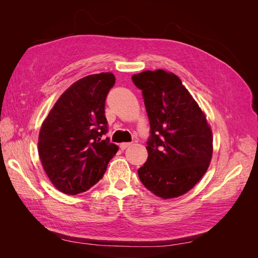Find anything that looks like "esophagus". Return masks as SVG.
I'll return each mask as SVG.
<instances>
[{"mask_svg":"<svg viewBox=\"0 0 258 258\" xmlns=\"http://www.w3.org/2000/svg\"><path fill=\"white\" fill-rule=\"evenodd\" d=\"M130 145H131V143H129V142H126V143H121V144H120V148H121V150L123 151V150H126L127 147H129Z\"/></svg>","mask_w":258,"mask_h":258,"instance_id":"1","label":"esophagus"}]
</instances>
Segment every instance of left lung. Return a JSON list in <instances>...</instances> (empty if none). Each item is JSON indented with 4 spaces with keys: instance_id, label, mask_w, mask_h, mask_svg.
<instances>
[{
    "instance_id": "obj_1",
    "label": "left lung",
    "mask_w": 258,
    "mask_h": 258,
    "mask_svg": "<svg viewBox=\"0 0 258 258\" xmlns=\"http://www.w3.org/2000/svg\"><path fill=\"white\" fill-rule=\"evenodd\" d=\"M150 120L148 157L138 170L146 188L163 199L182 196L204 176L213 153L206 116L181 80L163 70L132 76Z\"/></svg>"
}]
</instances>
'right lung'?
<instances>
[{
  "label": "right lung",
  "instance_id": "right-lung-1",
  "mask_svg": "<svg viewBox=\"0 0 258 258\" xmlns=\"http://www.w3.org/2000/svg\"><path fill=\"white\" fill-rule=\"evenodd\" d=\"M115 85L112 73L86 76L67 89L38 136V155L53 186L67 195L88 190L105 173L118 147L102 140L107 93Z\"/></svg>",
  "mask_w": 258,
  "mask_h": 258
}]
</instances>
